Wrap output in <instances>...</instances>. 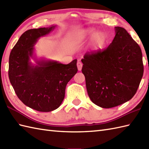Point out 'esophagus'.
<instances>
[{"label":"esophagus","mask_w":149,"mask_h":149,"mask_svg":"<svg viewBox=\"0 0 149 149\" xmlns=\"http://www.w3.org/2000/svg\"><path fill=\"white\" fill-rule=\"evenodd\" d=\"M77 68H78L79 70L81 71V69H82V67H83V63H82L80 61H78L77 63Z\"/></svg>","instance_id":"34e87169"}]
</instances>
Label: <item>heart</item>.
<instances>
[{
  "label": "heart",
  "instance_id": "heart-1",
  "mask_svg": "<svg viewBox=\"0 0 149 149\" xmlns=\"http://www.w3.org/2000/svg\"><path fill=\"white\" fill-rule=\"evenodd\" d=\"M94 29H88L86 31V34L88 36L91 37L90 45L93 50H97L102 47L106 42V36L101 31H97L94 33Z\"/></svg>",
  "mask_w": 149,
  "mask_h": 149
}]
</instances>
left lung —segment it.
Instances as JSON below:
<instances>
[{
    "label": "left lung",
    "instance_id": "1",
    "mask_svg": "<svg viewBox=\"0 0 149 149\" xmlns=\"http://www.w3.org/2000/svg\"><path fill=\"white\" fill-rule=\"evenodd\" d=\"M88 96L103 108L131 100L143 77L140 46L124 28L115 27V36L104 50L87 52L81 59Z\"/></svg>",
    "mask_w": 149,
    "mask_h": 149
}]
</instances>
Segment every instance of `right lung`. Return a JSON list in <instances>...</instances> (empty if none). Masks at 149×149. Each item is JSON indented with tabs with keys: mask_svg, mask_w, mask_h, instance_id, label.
Listing matches in <instances>:
<instances>
[{
	"mask_svg": "<svg viewBox=\"0 0 149 149\" xmlns=\"http://www.w3.org/2000/svg\"><path fill=\"white\" fill-rule=\"evenodd\" d=\"M55 27L26 31L9 58V79L18 99L30 108L41 112L58 108L65 98L66 84L77 72V59L68 65L42 60L36 61L37 65L34 66L30 62L38 40Z\"/></svg>",
	"mask_w": 149,
	"mask_h": 149,
	"instance_id": "1",
	"label": "right lung"
}]
</instances>
